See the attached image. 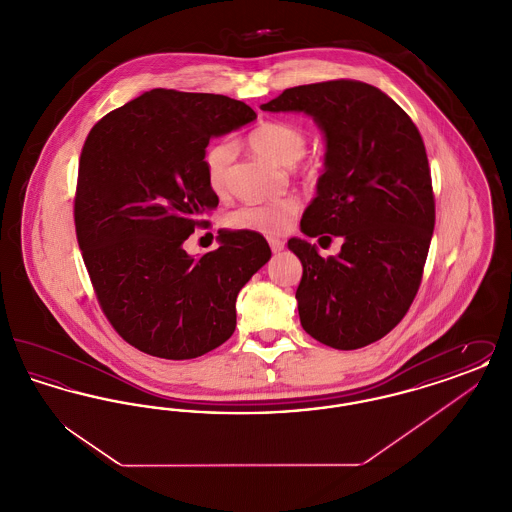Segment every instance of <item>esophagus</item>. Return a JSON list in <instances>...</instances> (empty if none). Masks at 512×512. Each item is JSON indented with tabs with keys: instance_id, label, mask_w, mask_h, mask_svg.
<instances>
[{
	"instance_id": "obj_1",
	"label": "esophagus",
	"mask_w": 512,
	"mask_h": 512,
	"mask_svg": "<svg viewBox=\"0 0 512 512\" xmlns=\"http://www.w3.org/2000/svg\"><path fill=\"white\" fill-rule=\"evenodd\" d=\"M268 245H270V249L274 251V253H278V251H282L284 249V242L282 240H278V238H270L268 240Z\"/></svg>"
}]
</instances>
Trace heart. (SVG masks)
I'll list each match as a JSON object with an SVG mask.
<instances>
[{
    "label": "heart",
    "instance_id": "heart-1",
    "mask_svg": "<svg viewBox=\"0 0 512 512\" xmlns=\"http://www.w3.org/2000/svg\"><path fill=\"white\" fill-rule=\"evenodd\" d=\"M249 147L272 163L293 167L307 149V132L292 122L267 121L253 128L247 136ZM236 161V147L230 140H217L205 149L203 165L209 186L224 194L230 186ZM305 176H317V165H307ZM299 211L295 197H280L265 203H251L238 207L226 215V224L236 230H251L265 236L284 234Z\"/></svg>",
    "mask_w": 512,
    "mask_h": 512
}]
</instances>
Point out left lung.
I'll return each mask as SVG.
<instances>
[{
    "label": "left lung",
    "mask_w": 512,
    "mask_h": 512,
    "mask_svg": "<svg viewBox=\"0 0 512 512\" xmlns=\"http://www.w3.org/2000/svg\"><path fill=\"white\" fill-rule=\"evenodd\" d=\"M263 111L311 115L326 138L317 197L301 219L309 238L341 236L336 257L292 238L303 276V330L334 349L384 338L418 292L436 224L426 147L411 117L382 90L330 80L284 90Z\"/></svg>",
    "instance_id": "8db88e82"
}]
</instances>
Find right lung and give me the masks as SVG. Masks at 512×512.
Here are the masks:
<instances>
[{"mask_svg":"<svg viewBox=\"0 0 512 512\" xmlns=\"http://www.w3.org/2000/svg\"><path fill=\"white\" fill-rule=\"evenodd\" d=\"M255 111L217 94L157 88L107 113L90 130L74 197V226L101 311L122 340L184 361L236 330V297L270 259L257 232H224L195 259L182 244L219 205L207 182L209 140Z\"/></svg>","mask_w":512,"mask_h":512,"instance_id":"obj_1","label":"right lung"}]
</instances>
